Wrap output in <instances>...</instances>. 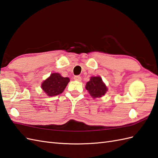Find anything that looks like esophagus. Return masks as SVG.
<instances>
[{
    "mask_svg": "<svg viewBox=\"0 0 158 158\" xmlns=\"http://www.w3.org/2000/svg\"><path fill=\"white\" fill-rule=\"evenodd\" d=\"M74 79L75 81H80L81 80V77L79 75H77V76L74 77Z\"/></svg>",
    "mask_w": 158,
    "mask_h": 158,
    "instance_id": "obj_1",
    "label": "esophagus"
}]
</instances>
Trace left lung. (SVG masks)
<instances>
[{"label":"left lung","mask_w":158,"mask_h":158,"mask_svg":"<svg viewBox=\"0 0 158 158\" xmlns=\"http://www.w3.org/2000/svg\"><path fill=\"white\" fill-rule=\"evenodd\" d=\"M85 88L90 96L94 98L104 96L108 91L107 87L100 77H91L90 80L86 83Z\"/></svg>","instance_id":"1"}]
</instances>
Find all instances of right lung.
Wrapping results in <instances>:
<instances>
[{"label":"right lung","mask_w":158,"mask_h":158,"mask_svg":"<svg viewBox=\"0 0 158 158\" xmlns=\"http://www.w3.org/2000/svg\"><path fill=\"white\" fill-rule=\"evenodd\" d=\"M69 81V77H63L60 73H55L42 83L41 87L48 96H55L63 92Z\"/></svg>","instance_id":"obj_1"}]
</instances>
